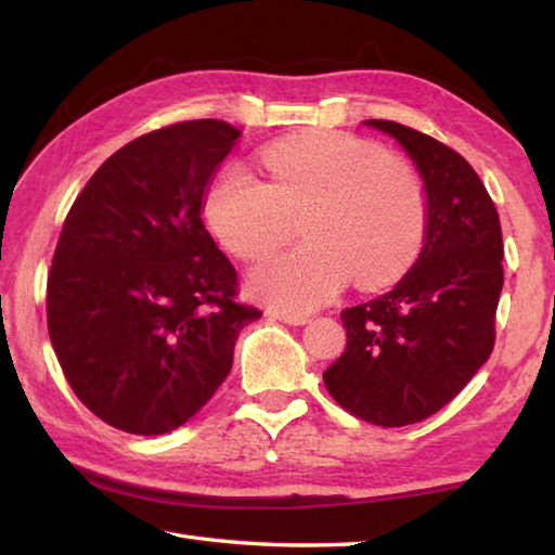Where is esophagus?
<instances>
[{
	"instance_id": "esophagus-1",
	"label": "esophagus",
	"mask_w": 555,
	"mask_h": 555,
	"mask_svg": "<svg viewBox=\"0 0 555 555\" xmlns=\"http://www.w3.org/2000/svg\"><path fill=\"white\" fill-rule=\"evenodd\" d=\"M276 320L286 322V324H296V326H300V324H308V322H310V317H308V314H296V312H279V314H276Z\"/></svg>"
}]
</instances>
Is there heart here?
Returning a JSON list of instances; mask_svg holds the SVG:
<instances>
[{"label":"heart","instance_id":"1","mask_svg":"<svg viewBox=\"0 0 555 555\" xmlns=\"http://www.w3.org/2000/svg\"><path fill=\"white\" fill-rule=\"evenodd\" d=\"M269 183L241 167L223 169L205 195V221L245 262L288 243H308L253 269L247 291L281 310H312L348 281L376 291L415 264L429 231V193L415 164L374 140L310 131L262 152Z\"/></svg>","mask_w":555,"mask_h":555}]
</instances>
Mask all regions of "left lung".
<instances>
[{
	"mask_svg": "<svg viewBox=\"0 0 555 555\" xmlns=\"http://www.w3.org/2000/svg\"><path fill=\"white\" fill-rule=\"evenodd\" d=\"M367 124L415 159L429 193V231L391 291L340 312L348 344L324 384L352 417L405 427L451 403L489 360L503 238L496 205L463 155L403 124Z\"/></svg>",
	"mask_w": 555,
	"mask_h": 555,
	"instance_id": "obj_1",
	"label": "left lung"
}]
</instances>
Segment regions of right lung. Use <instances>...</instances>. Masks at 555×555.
Returning a JSON list of instances; mask_svg holds the SVG:
<instances>
[{
    "instance_id": "1",
    "label": "right lung",
    "mask_w": 555,
    "mask_h": 555,
    "mask_svg": "<svg viewBox=\"0 0 555 555\" xmlns=\"http://www.w3.org/2000/svg\"><path fill=\"white\" fill-rule=\"evenodd\" d=\"M241 131L157 128L116 150L70 205L47 276V328L68 386L112 427L179 429L217 393L241 328L238 274L207 233L203 197Z\"/></svg>"
}]
</instances>
